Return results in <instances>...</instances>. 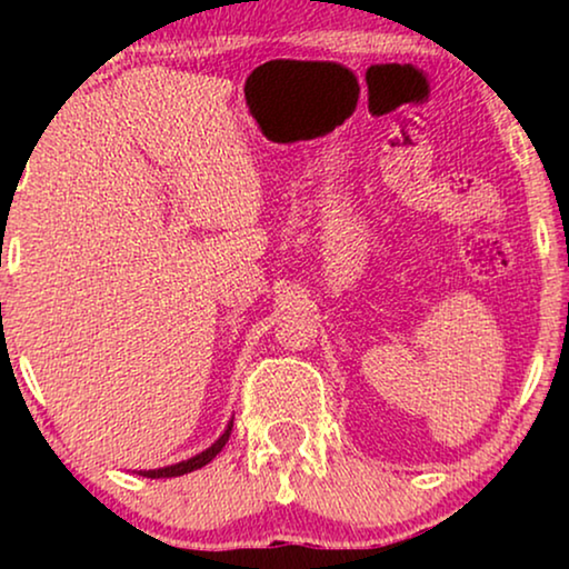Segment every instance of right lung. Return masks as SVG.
<instances>
[{"mask_svg": "<svg viewBox=\"0 0 569 569\" xmlns=\"http://www.w3.org/2000/svg\"><path fill=\"white\" fill-rule=\"evenodd\" d=\"M230 430H232V422L228 425V430H224L220 438H217L212 446H209L207 450H201V453H197L193 458H189V461H181V463H173V466H166V469H150V471H139V477H147V479H168V477H183V473L189 471H197L201 469V466H207L212 458L220 453V450L224 448V442L230 440Z\"/></svg>", "mask_w": 569, "mask_h": 569, "instance_id": "right-lung-1", "label": "right lung"}]
</instances>
